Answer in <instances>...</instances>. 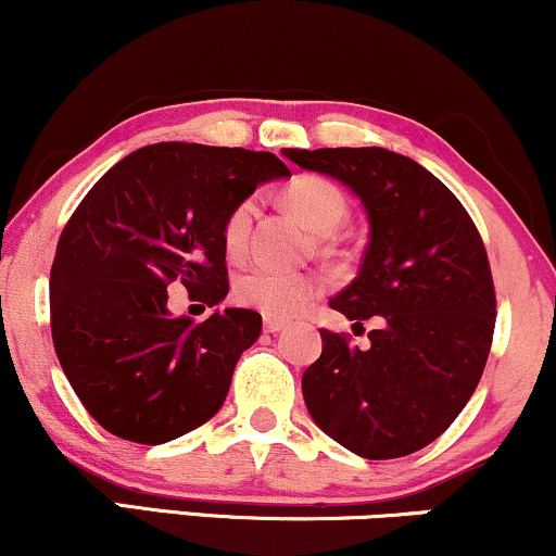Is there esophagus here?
<instances>
[{
    "instance_id": "1",
    "label": "esophagus",
    "mask_w": 556,
    "mask_h": 556,
    "mask_svg": "<svg viewBox=\"0 0 556 556\" xmlns=\"http://www.w3.org/2000/svg\"><path fill=\"white\" fill-rule=\"evenodd\" d=\"M263 327H265V332H270V334H276V332H280L286 327V319H278V317H265L263 319Z\"/></svg>"
}]
</instances>
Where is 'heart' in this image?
<instances>
[{"mask_svg": "<svg viewBox=\"0 0 556 556\" xmlns=\"http://www.w3.org/2000/svg\"><path fill=\"white\" fill-rule=\"evenodd\" d=\"M286 201L304 218L306 226H312L319 235L338 229L348 214L345 195L321 177H299L286 190ZM252 214H255V203L242 201L226 216L224 247L231 255L244 250L247 237H250ZM317 278L309 276V273H293L273 265L250 267L235 283V299L239 304L263 312L267 317H293L317 296Z\"/></svg>", "mask_w": 556, "mask_h": 556, "instance_id": "1", "label": "heart"}]
</instances>
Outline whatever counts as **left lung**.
I'll use <instances>...</instances> for the list:
<instances>
[{"label":"left lung","mask_w":556,"mask_h":556,"mask_svg":"<svg viewBox=\"0 0 556 556\" xmlns=\"http://www.w3.org/2000/svg\"><path fill=\"white\" fill-rule=\"evenodd\" d=\"M361 198L368 247L358 276L330 301L368 345L321 330L301 392L312 420L363 458L433 443L475 394L495 332V286L475 222L445 185L381 147L283 149Z\"/></svg>","instance_id":"left-lung-1"}]
</instances>
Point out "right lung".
Returning <instances> with one entry per match:
<instances>
[{"label":"right lung","mask_w":556,"mask_h":556,"mask_svg":"<svg viewBox=\"0 0 556 556\" xmlns=\"http://www.w3.org/2000/svg\"><path fill=\"white\" fill-rule=\"evenodd\" d=\"M291 175L270 152L164 141L108 169L59 237L51 334L89 415L134 443H167L211 420L260 338L252 309L173 317L167 286L222 304L224 222L260 182Z\"/></svg>","instance_id":"right-lung-1"}]
</instances>
